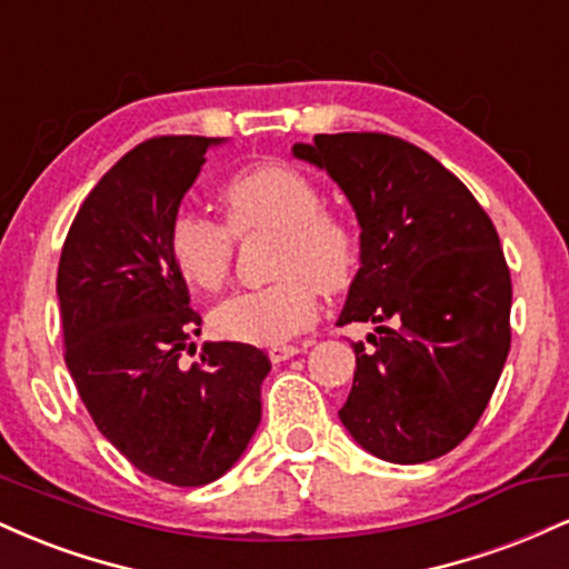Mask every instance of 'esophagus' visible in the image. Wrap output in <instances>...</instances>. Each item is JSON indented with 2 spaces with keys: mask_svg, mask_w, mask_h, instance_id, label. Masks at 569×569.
I'll return each mask as SVG.
<instances>
[{
  "mask_svg": "<svg viewBox=\"0 0 569 569\" xmlns=\"http://www.w3.org/2000/svg\"><path fill=\"white\" fill-rule=\"evenodd\" d=\"M297 352H302V348H297V345H278V348H270V361L283 363V361H289V358L297 356Z\"/></svg>",
  "mask_w": 569,
  "mask_h": 569,
  "instance_id": "34e87169",
  "label": "esophagus"
}]
</instances>
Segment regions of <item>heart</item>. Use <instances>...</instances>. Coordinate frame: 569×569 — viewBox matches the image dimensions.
I'll list each match as a JSON object with an SVG mask.
<instances>
[{
	"mask_svg": "<svg viewBox=\"0 0 569 569\" xmlns=\"http://www.w3.org/2000/svg\"><path fill=\"white\" fill-rule=\"evenodd\" d=\"M227 221L179 208L168 227V251L189 283L219 291L230 278L238 238L278 232L272 276L264 289L238 291L213 310L221 337L248 345H280L310 329L318 289L339 291L356 278L361 240L348 219L323 208V192L291 166H257L221 187Z\"/></svg>",
	"mask_w": 569,
	"mask_h": 569,
	"instance_id": "obj_1",
	"label": "heart"
}]
</instances>
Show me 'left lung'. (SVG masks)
<instances>
[{"label":"left lung","mask_w":569,"mask_h":569,"mask_svg":"<svg viewBox=\"0 0 569 569\" xmlns=\"http://www.w3.org/2000/svg\"><path fill=\"white\" fill-rule=\"evenodd\" d=\"M293 154L342 187L361 270L339 326L371 321L339 420L371 455L428 462L471 433L511 350V272L498 230L452 171L388 133H318Z\"/></svg>","instance_id":"left-lung-1"}]
</instances>
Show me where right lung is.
<instances>
[{
	"label": "right lung",
	"instance_id": "right-lung-1",
	"mask_svg": "<svg viewBox=\"0 0 569 569\" xmlns=\"http://www.w3.org/2000/svg\"><path fill=\"white\" fill-rule=\"evenodd\" d=\"M219 139L154 136L90 189L58 262L63 358L96 428L130 466L202 487L234 466L262 420L270 358L246 342H206L200 312L168 251V227Z\"/></svg>",
	"mask_w": 569,
	"mask_h": 569
}]
</instances>
